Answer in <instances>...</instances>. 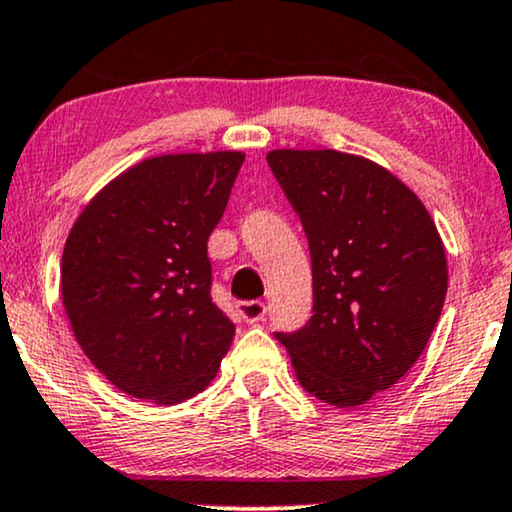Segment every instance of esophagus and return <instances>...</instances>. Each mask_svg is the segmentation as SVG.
Segmentation results:
<instances>
[{
  "mask_svg": "<svg viewBox=\"0 0 512 512\" xmlns=\"http://www.w3.org/2000/svg\"><path fill=\"white\" fill-rule=\"evenodd\" d=\"M238 311H241L245 323H257V320L267 316V304L260 302V299H250V302L238 304Z\"/></svg>",
  "mask_w": 512,
  "mask_h": 512,
  "instance_id": "obj_1",
  "label": "esophagus"
}]
</instances>
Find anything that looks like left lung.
<instances>
[{
	"instance_id": "8db88e82",
	"label": "left lung",
	"mask_w": 512,
	"mask_h": 512,
	"mask_svg": "<svg viewBox=\"0 0 512 512\" xmlns=\"http://www.w3.org/2000/svg\"><path fill=\"white\" fill-rule=\"evenodd\" d=\"M267 161L311 250L313 316L276 339L306 393L365 405L424 353L447 295L445 245L391 170L337 149H271Z\"/></svg>"
}]
</instances>
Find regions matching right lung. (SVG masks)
<instances>
[{"instance_id":"1","label":"right lung","mask_w":512,"mask_h":512,"mask_svg":"<svg viewBox=\"0 0 512 512\" xmlns=\"http://www.w3.org/2000/svg\"><path fill=\"white\" fill-rule=\"evenodd\" d=\"M243 152L161 154L109 180L70 229L60 295L109 384L177 405L215 379L234 323L210 299L208 236Z\"/></svg>"}]
</instances>
